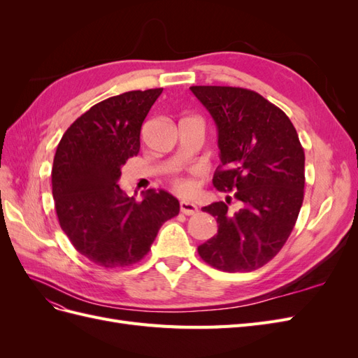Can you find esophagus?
<instances>
[{
	"mask_svg": "<svg viewBox=\"0 0 358 358\" xmlns=\"http://www.w3.org/2000/svg\"><path fill=\"white\" fill-rule=\"evenodd\" d=\"M180 212L183 215H196L199 212V208L189 201H180Z\"/></svg>",
	"mask_w": 358,
	"mask_h": 358,
	"instance_id": "esophagus-1",
	"label": "esophagus"
}]
</instances>
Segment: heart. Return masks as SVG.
<instances>
[{"label":"heart","instance_id":"heart-1","mask_svg":"<svg viewBox=\"0 0 358 358\" xmlns=\"http://www.w3.org/2000/svg\"><path fill=\"white\" fill-rule=\"evenodd\" d=\"M173 188L182 194V196H192L197 189V185L191 178H178L173 180Z\"/></svg>","mask_w":358,"mask_h":358}]
</instances>
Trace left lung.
I'll return each instance as SVG.
<instances>
[{"label":"left lung","mask_w":358,"mask_h":358,"mask_svg":"<svg viewBox=\"0 0 358 358\" xmlns=\"http://www.w3.org/2000/svg\"><path fill=\"white\" fill-rule=\"evenodd\" d=\"M213 117L221 166L213 185L236 191L204 206L218 233L199 246L206 263L222 272H252L267 264L289 237L303 203L305 152L289 117L259 94L233 86H191Z\"/></svg>","instance_id":"obj_1"}]
</instances>
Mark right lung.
<instances>
[{"label": "right lung", "mask_w": 358, "mask_h": 358, "mask_svg": "<svg viewBox=\"0 0 358 358\" xmlns=\"http://www.w3.org/2000/svg\"><path fill=\"white\" fill-rule=\"evenodd\" d=\"M161 92L129 91L96 103L69 127L53 158L61 229L82 255L106 268L142 259L159 227L179 213L178 199L164 189H148L136 201L117 185L122 166L138 154L140 129Z\"/></svg>", "instance_id": "add662e5"}]
</instances>
